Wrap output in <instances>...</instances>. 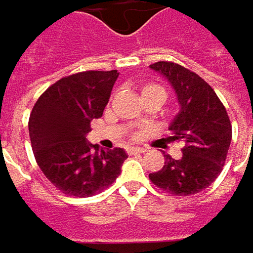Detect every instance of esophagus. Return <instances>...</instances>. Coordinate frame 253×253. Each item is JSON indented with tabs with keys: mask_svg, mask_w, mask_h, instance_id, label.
Here are the masks:
<instances>
[{
	"mask_svg": "<svg viewBox=\"0 0 253 253\" xmlns=\"http://www.w3.org/2000/svg\"><path fill=\"white\" fill-rule=\"evenodd\" d=\"M143 152H146V149L145 148H139V146H132V148L126 149L128 155H138V153H143Z\"/></svg>",
	"mask_w": 253,
	"mask_h": 253,
	"instance_id": "1",
	"label": "esophagus"
}]
</instances>
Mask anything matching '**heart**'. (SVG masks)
I'll return each mask as SVG.
<instances>
[{"instance_id": "b5f03b06", "label": "heart", "mask_w": 253, "mask_h": 253, "mask_svg": "<svg viewBox=\"0 0 253 253\" xmlns=\"http://www.w3.org/2000/svg\"><path fill=\"white\" fill-rule=\"evenodd\" d=\"M146 91H159L163 94V97H165V91H163V88H162L161 85H158V84H145L143 87H142V92H146Z\"/></svg>"}]
</instances>
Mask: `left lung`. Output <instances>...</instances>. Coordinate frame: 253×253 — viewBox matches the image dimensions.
I'll list each match as a JSON object with an SVG mask.
<instances>
[{
	"label": "left lung",
	"mask_w": 253,
	"mask_h": 253,
	"mask_svg": "<svg viewBox=\"0 0 253 253\" xmlns=\"http://www.w3.org/2000/svg\"><path fill=\"white\" fill-rule=\"evenodd\" d=\"M161 73L177 95L180 111L171 121L168 142H183L180 159L165 155V165L151 173V181L173 196H191L207 189L222 171L228 155L232 126L224 104L199 74L171 63L158 62Z\"/></svg>",
	"instance_id": "left-lung-1"
}]
</instances>
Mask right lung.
<instances>
[{
  "mask_svg": "<svg viewBox=\"0 0 253 253\" xmlns=\"http://www.w3.org/2000/svg\"><path fill=\"white\" fill-rule=\"evenodd\" d=\"M118 72L88 70L52 84L29 117L35 159L46 179L64 194L90 197L111 186L128 158L121 148L98 151L85 141L90 122L108 104Z\"/></svg>",
  "mask_w": 253,
  "mask_h": 253,
  "instance_id": "right-lung-1",
  "label": "right lung"
}]
</instances>
